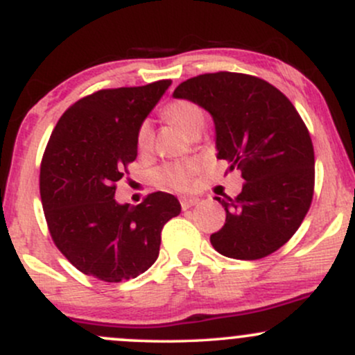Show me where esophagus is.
<instances>
[{
  "label": "esophagus",
  "mask_w": 355,
  "mask_h": 355,
  "mask_svg": "<svg viewBox=\"0 0 355 355\" xmlns=\"http://www.w3.org/2000/svg\"><path fill=\"white\" fill-rule=\"evenodd\" d=\"M198 202H200V200H198V198H195V197H182L180 198V203H182V209L183 210H187V209H190V207L197 205Z\"/></svg>",
  "instance_id": "esophagus-1"
}]
</instances>
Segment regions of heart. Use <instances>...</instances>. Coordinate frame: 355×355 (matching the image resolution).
Returning a JSON list of instances; mask_svg holds the SVG:
<instances>
[{"instance_id":"1","label":"heart","mask_w":355,"mask_h":355,"mask_svg":"<svg viewBox=\"0 0 355 355\" xmlns=\"http://www.w3.org/2000/svg\"><path fill=\"white\" fill-rule=\"evenodd\" d=\"M165 116L166 120L172 121L175 126L185 132L187 135H190L191 130H195L197 126L205 123V116L200 107L195 103H191L189 100H175L168 107L165 108ZM153 141V130L152 123L148 120L141 121L140 126L137 130L135 135V144L138 152L145 153L152 148ZM195 173H197V165L193 164H173L166 165L160 170L158 177L164 185L172 187L177 190H185L189 189L191 180H193Z\"/></svg>"}]
</instances>
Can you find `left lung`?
Instances as JSON below:
<instances>
[{
  "label": "left lung",
  "mask_w": 355,
  "mask_h": 355,
  "mask_svg": "<svg viewBox=\"0 0 355 355\" xmlns=\"http://www.w3.org/2000/svg\"><path fill=\"white\" fill-rule=\"evenodd\" d=\"M173 96L210 113L217 158L245 180L235 198L215 197L227 217L211 245L239 260L279 250L311 209L315 177L311 135L294 105L266 80L230 71L183 81Z\"/></svg>",
  "instance_id": "1"
}]
</instances>
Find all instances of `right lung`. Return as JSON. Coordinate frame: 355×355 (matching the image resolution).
I'll return each instance as SVG.
<instances>
[{"mask_svg": "<svg viewBox=\"0 0 355 355\" xmlns=\"http://www.w3.org/2000/svg\"><path fill=\"white\" fill-rule=\"evenodd\" d=\"M170 85L160 80L85 96L63 113L44 150L40 195L53 242L80 272L103 282L148 270L162 229L182 210L165 191L137 207L115 200V183L137 158L138 126Z\"/></svg>", "mask_w": 355, "mask_h": 355, "instance_id": "1", "label": "right lung"}]
</instances>
